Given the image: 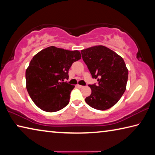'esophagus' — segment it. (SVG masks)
Returning a JSON list of instances; mask_svg holds the SVG:
<instances>
[{
    "mask_svg": "<svg viewBox=\"0 0 155 155\" xmlns=\"http://www.w3.org/2000/svg\"><path fill=\"white\" fill-rule=\"evenodd\" d=\"M77 86L79 87V88H81V87H83L84 86H81V85H79V84H78Z\"/></svg>",
    "mask_w": 155,
    "mask_h": 155,
    "instance_id": "34e87169",
    "label": "esophagus"
}]
</instances>
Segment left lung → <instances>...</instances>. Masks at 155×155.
Returning a JSON list of instances; mask_svg holds the SVG:
<instances>
[{"mask_svg": "<svg viewBox=\"0 0 155 155\" xmlns=\"http://www.w3.org/2000/svg\"><path fill=\"white\" fill-rule=\"evenodd\" d=\"M82 59L97 84L88 86L92 93L86 103L104 110L114 106L126 90L128 69L123 58L106 46L99 45L81 51Z\"/></svg>", "mask_w": 155, "mask_h": 155, "instance_id": "1", "label": "left lung"}]
</instances>
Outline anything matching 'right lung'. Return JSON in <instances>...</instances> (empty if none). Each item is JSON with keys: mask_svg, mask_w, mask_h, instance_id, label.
<instances>
[{"mask_svg": "<svg viewBox=\"0 0 155 155\" xmlns=\"http://www.w3.org/2000/svg\"><path fill=\"white\" fill-rule=\"evenodd\" d=\"M81 57L80 51L53 46L34 56L25 71L26 88L38 107L52 113L68 104L75 86L64 80L69 78V69L73 63Z\"/></svg>", "mask_w": 155, "mask_h": 155, "instance_id": "obj_1", "label": "right lung"}]
</instances>
